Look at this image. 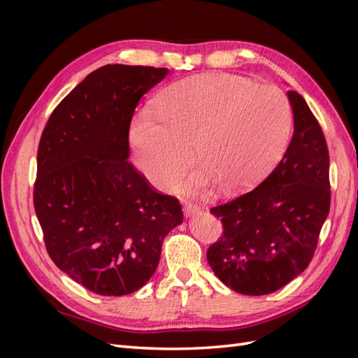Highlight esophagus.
<instances>
[{"label":"esophagus","mask_w":358,"mask_h":358,"mask_svg":"<svg viewBox=\"0 0 358 358\" xmlns=\"http://www.w3.org/2000/svg\"><path fill=\"white\" fill-rule=\"evenodd\" d=\"M183 210H185L187 216H194V215H197L200 212V208L196 204L188 203V204H185V209H183Z\"/></svg>","instance_id":"obj_1"}]
</instances>
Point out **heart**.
<instances>
[{
  "label": "heart",
  "mask_w": 358,
  "mask_h": 358,
  "mask_svg": "<svg viewBox=\"0 0 358 358\" xmlns=\"http://www.w3.org/2000/svg\"><path fill=\"white\" fill-rule=\"evenodd\" d=\"M289 129V101L276 86L212 73L173 83L158 113L138 112L129 138L138 167L159 188L187 171L192 149L199 167L175 189L200 196L215 183L227 191L252 187L282 157Z\"/></svg>",
  "instance_id": "b5f03b06"
}]
</instances>
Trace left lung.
Wrapping results in <instances>:
<instances>
[{"label": "left lung", "mask_w": 358, "mask_h": 358, "mask_svg": "<svg viewBox=\"0 0 358 358\" xmlns=\"http://www.w3.org/2000/svg\"><path fill=\"white\" fill-rule=\"evenodd\" d=\"M287 94L294 134L282 159L257 188L210 209L224 231L209 246L208 263L246 296L270 294L309 266L330 210L326 137L305 99Z\"/></svg>", "instance_id": "8db88e82"}]
</instances>
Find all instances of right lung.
<instances>
[{"instance_id": "1", "label": "right lung", "mask_w": 358, "mask_h": 358, "mask_svg": "<svg viewBox=\"0 0 358 358\" xmlns=\"http://www.w3.org/2000/svg\"><path fill=\"white\" fill-rule=\"evenodd\" d=\"M167 69L109 64L52 112L37 152L34 209L48 254L100 296H127L155 273L183 221L176 197L150 187L129 157V124Z\"/></svg>"}]
</instances>
